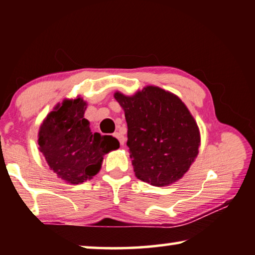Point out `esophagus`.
I'll use <instances>...</instances> for the list:
<instances>
[{
    "instance_id": "esophagus-1",
    "label": "esophagus",
    "mask_w": 255,
    "mask_h": 255,
    "mask_svg": "<svg viewBox=\"0 0 255 255\" xmlns=\"http://www.w3.org/2000/svg\"><path fill=\"white\" fill-rule=\"evenodd\" d=\"M114 136H115L116 138H117V139L119 140V143H120V145H122V146H124V144H125V136L123 135V133H120V132H116Z\"/></svg>"
}]
</instances>
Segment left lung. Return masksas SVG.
I'll list each match as a JSON object with an SVG mask.
<instances>
[{
  "label": "left lung",
  "instance_id": "1",
  "mask_svg": "<svg viewBox=\"0 0 255 255\" xmlns=\"http://www.w3.org/2000/svg\"><path fill=\"white\" fill-rule=\"evenodd\" d=\"M115 99L125 111L136 178L155 187L182 178L199 153L200 132L181 99L153 85L131 97L116 92Z\"/></svg>",
  "mask_w": 255,
  "mask_h": 255
}]
</instances>
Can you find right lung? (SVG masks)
Returning <instances> with one entry per match:
<instances>
[{
    "instance_id": "right-lung-1",
    "label": "right lung",
    "mask_w": 255,
    "mask_h": 255,
    "mask_svg": "<svg viewBox=\"0 0 255 255\" xmlns=\"http://www.w3.org/2000/svg\"><path fill=\"white\" fill-rule=\"evenodd\" d=\"M86 102L65 99L42 122L38 133L39 150L58 178L79 184L101 169L105 154L119 148L115 137L92 132L84 118Z\"/></svg>"
}]
</instances>
